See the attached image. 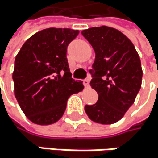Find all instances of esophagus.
Wrapping results in <instances>:
<instances>
[{
  "instance_id": "esophagus-1",
  "label": "esophagus",
  "mask_w": 158,
  "mask_h": 158,
  "mask_svg": "<svg viewBox=\"0 0 158 158\" xmlns=\"http://www.w3.org/2000/svg\"><path fill=\"white\" fill-rule=\"evenodd\" d=\"M83 82H84L85 87H89V82H90V80H89V78H85V80L83 81Z\"/></svg>"
}]
</instances>
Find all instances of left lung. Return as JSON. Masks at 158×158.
<instances>
[{"label": "left lung", "mask_w": 158, "mask_h": 158, "mask_svg": "<svg viewBox=\"0 0 158 158\" xmlns=\"http://www.w3.org/2000/svg\"><path fill=\"white\" fill-rule=\"evenodd\" d=\"M81 35L95 52L90 85L98 94L97 102L86 105L85 111L95 123H114L132 106L141 87L139 56L132 42L114 28L94 27Z\"/></svg>", "instance_id": "8db88e82"}]
</instances>
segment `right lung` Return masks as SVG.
Returning <instances> with one entry per match:
<instances>
[{"label": "right lung", "instance_id": "add662e5", "mask_svg": "<svg viewBox=\"0 0 158 158\" xmlns=\"http://www.w3.org/2000/svg\"><path fill=\"white\" fill-rule=\"evenodd\" d=\"M77 30L48 28L31 36L15 59V96L32 123L47 126L62 118L68 97L84 88L72 78L66 58L67 47Z\"/></svg>", "mask_w": 158, "mask_h": 158}]
</instances>
